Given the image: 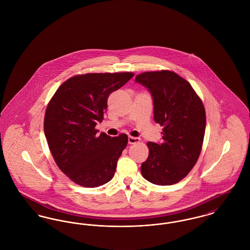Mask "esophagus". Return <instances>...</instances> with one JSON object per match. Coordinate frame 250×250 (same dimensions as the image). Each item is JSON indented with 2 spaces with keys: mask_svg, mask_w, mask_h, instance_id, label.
I'll list each match as a JSON object with an SVG mask.
<instances>
[{
  "mask_svg": "<svg viewBox=\"0 0 250 250\" xmlns=\"http://www.w3.org/2000/svg\"><path fill=\"white\" fill-rule=\"evenodd\" d=\"M139 141H140V138H138V137H133V136H129L128 137L129 144H135V143H138Z\"/></svg>",
  "mask_w": 250,
  "mask_h": 250,
  "instance_id": "34e87169",
  "label": "esophagus"
}]
</instances>
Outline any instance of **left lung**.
I'll list each match as a JSON object with an SVG mask.
<instances>
[{
  "label": "left lung",
  "mask_w": 250,
  "mask_h": 250,
  "mask_svg": "<svg viewBox=\"0 0 250 250\" xmlns=\"http://www.w3.org/2000/svg\"><path fill=\"white\" fill-rule=\"evenodd\" d=\"M135 82L151 94L154 120L164 127L163 143L146 144L149 152L142 176L157 185L177 184L199 157L206 128L204 105L191 84L170 70L144 72Z\"/></svg>",
  "instance_id": "8db88e82"
}]
</instances>
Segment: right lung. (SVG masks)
<instances>
[{
    "mask_svg": "<svg viewBox=\"0 0 250 250\" xmlns=\"http://www.w3.org/2000/svg\"><path fill=\"white\" fill-rule=\"evenodd\" d=\"M132 72L87 73L66 80L48 104L44 132L53 159L64 174L83 187H98L115 175L128 143L121 133L98 134L109 95L133 77Z\"/></svg>",
    "mask_w": 250,
    "mask_h": 250,
    "instance_id": "add662e5",
    "label": "right lung"
}]
</instances>
